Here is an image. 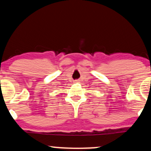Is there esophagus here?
I'll use <instances>...</instances> for the list:
<instances>
[{
  "instance_id": "obj_1",
  "label": "esophagus",
  "mask_w": 151,
  "mask_h": 151,
  "mask_svg": "<svg viewBox=\"0 0 151 151\" xmlns=\"http://www.w3.org/2000/svg\"><path fill=\"white\" fill-rule=\"evenodd\" d=\"M74 82H75V83H77V82H79V80H75V81H74Z\"/></svg>"
}]
</instances>
